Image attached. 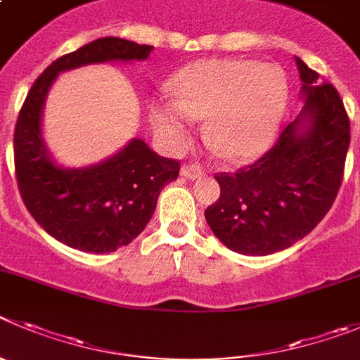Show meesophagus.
I'll list each match as a JSON object with an SVG mask.
<instances>
[{"mask_svg": "<svg viewBox=\"0 0 360 360\" xmlns=\"http://www.w3.org/2000/svg\"><path fill=\"white\" fill-rule=\"evenodd\" d=\"M182 174L186 178H191V180H196L203 174V167L200 166L198 162H189V164H184L182 166Z\"/></svg>", "mask_w": 360, "mask_h": 360, "instance_id": "1", "label": "esophagus"}]
</instances>
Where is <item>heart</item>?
<instances>
[{
    "instance_id": "b5f03b06",
    "label": "heart",
    "mask_w": 360,
    "mask_h": 360,
    "mask_svg": "<svg viewBox=\"0 0 360 360\" xmlns=\"http://www.w3.org/2000/svg\"><path fill=\"white\" fill-rule=\"evenodd\" d=\"M171 91L174 100L151 108L164 143L182 150L193 137L194 120H207V143L230 160H248L268 148L289 96L278 68L243 58L194 62L174 75Z\"/></svg>"
}]
</instances>
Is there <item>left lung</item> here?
I'll use <instances>...</instances> for the list:
<instances>
[{
  "label": "left lung",
  "mask_w": 360,
  "mask_h": 360,
  "mask_svg": "<svg viewBox=\"0 0 360 360\" xmlns=\"http://www.w3.org/2000/svg\"><path fill=\"white\" fill-rule=\"evenodd\" d=\"M302 112L252 166L217 173L219 198L207 207L214 236L243 255L292 246L326 216L339 193L350 146V120L328 82L296 58Z\"/></svg>",
  "instance_id": "obj_1"
}]
</instances>
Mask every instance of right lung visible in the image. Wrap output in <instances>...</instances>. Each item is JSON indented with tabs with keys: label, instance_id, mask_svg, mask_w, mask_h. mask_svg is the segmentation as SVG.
<instances>
[{
	"label": "right lung",
	"instance_id": "obj_1",
	"mask_svg": "<svg viewBox=\"0 0 360 360\" xmlns=\"http://www.w3.org/2000/svg\"><path fill=\"white\" fill-rule=\"evenodd\" d=\"M151 49L120 37L89 42L44 69L18 115L14 164L25 207L49 236L80 252L108 253L131 243L153 216L162 187L178 176L180 162L134 139L96 166H57L41 135L46 94L58 72L98 62L144 60Z\"/></svg>",
	"mask_w": 360,
	"mask_h": 360
}]
</instances>
